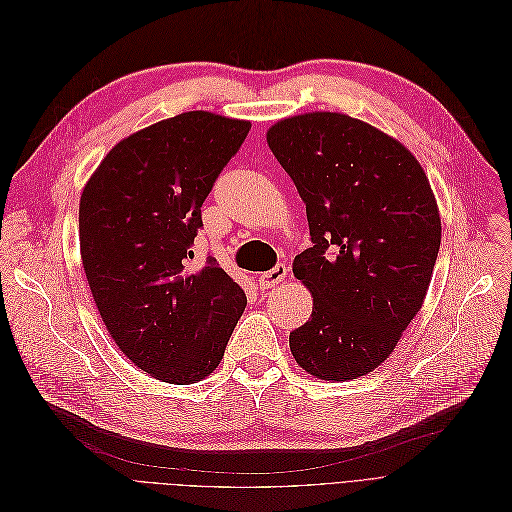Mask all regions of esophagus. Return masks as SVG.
<instances>
[{"label": "esophagus", "mask_w": 512, "mask_h": 512, "mask_svg": "<svg viewBox=\"0 0 512 512\" xmlns=\"http://www.w3.org/2000/svg\"><path fill=\"white\" fill-rule=\"evenodd\" d=\"M287 273H289V269L287 266L283 264V262H279L275 269H271V271H266V273H262L260 277H258V281H260V287L262 289H273L275 285H279L285 277H287Z\"/></svg>", "instance_id": "1"}]
</instances>
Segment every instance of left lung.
I'll list each match as a JSON object with an SVG mask.
<instances>
[{"instance_id":"obj_1","label":"left lung","mask_w":512,"mask_h":512,"mask_svg":"<svg viewBox=\"0 0 512 512\" xmlns=\"http://www.w3.org/2000/svg\"><path fill=\"white\" fill-rule=\"evenodd\" d=\"M266 141L306 204L312 239L294 260L314 304L289 333L291 354L325 381L367 375L417 316L440 252L425 170L400 141L337 112L279 120Z\"/></svg>"}]
</instances>
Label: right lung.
Instances as JSON below:
<instances>
[{
	"label": "right lung",
	"instance_id": "right-lung-1",
	"mask_svg": "<svg viewBox=\"0 0 512 512\" xmlns=\"http://www.w3.org/2000/svg\"><path fill=\"white\" fill-rule=\"evenodd\" d=\"M250 127L202 110L160 120L116 143L83 189L79 239L95 306L116 346L160 381L210 375L246 310L216 258L202 269L189 258L202 204Z\"/></svg>",
	"mask_w": 512,
	"mask_h": 512
}]
</instances>
